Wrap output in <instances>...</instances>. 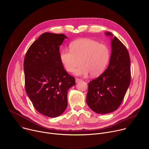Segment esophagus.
<instances>
[{"mask_svg":"<svg viewBox=\"0 0 149 149\" xmlns=\"http://www.w3.org/2000/svg\"><path fill=\"white\" fill-rule=\"evenodd\" d=\"M82 81V79H79V78H75V82H80V81Z\"/></svg>","mask_w":149,"mask_h":149,"instance_id":"esophagus-1","label":"esophagus"}]
</instances>
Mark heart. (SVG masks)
I'll use <instances>...</instances> for the list:
<instances>
[{
  "mask_svg": "<svg viewBox=\"0 0 149 149\" xmlns=\"http://www.w3.org/2000/svg\"><path fill=\"white\" fill-rule=\"evenodd\" d=\"M110 57L109 47L91 39H78L70 44V49H63L60 58L65 70L75 71L77 75L86 76L90 73L93 77L101 74L107 67Z\"/></svg>",
  "mask_w": 149,
  "mask_h": 149,
  "instance_id": "obj_1",
  "label": "heart"
}]
</instances>
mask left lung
<instances>
[{"label":"left lung","mask_w":149,"mask_h":149,"mask_svg":"<svg viewBox=\"0 0 149 149\" xmlns=\"http://www.w3.org/2000/svg\"><path fill=\"white\" fill-rule=\"evenodd\" d=\"M105 34L113 36L109 32ZM111 48L107 69L88 83L87 103L93 111L100 114L113 112L120 107L130 84L128 50L116 36L111 39Z\"/></svg>","instance_id":"8db88e82"}]
</instances>
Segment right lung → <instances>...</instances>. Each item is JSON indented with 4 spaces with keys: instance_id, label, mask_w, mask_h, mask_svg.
Here are the masks:
<instances>
[{
    "instance_id": "obj_1",
    "label": "right lung",
    "mask_w": 149,
    "mask_h": 149,
    "mask_svg": "<svg viewBox=\"0 0 149 149\" xmlns=\"http://www.w3.org/2000/svg\"><path fill=\"white\" fill-rule=\"evenodd\" d=\"M67 37L45 32L28 49L24 63L26 92L35 109L49 117L60 116L67 107V93L75 79L63 68L59 47Z\"/></svg>"
}]
</instances>
